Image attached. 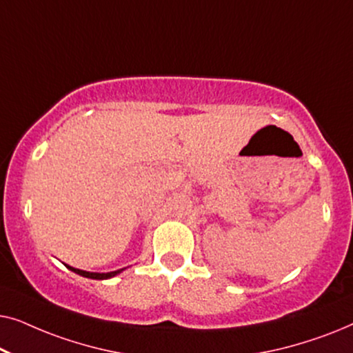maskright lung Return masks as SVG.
<instances>
[{
	"label": "right lung",
	"instance_id": "add662e5",
	"mask_svg": "<svg viewBox=\"0 0 353 353\" xmlns=\"http://www.w3.org/2000/svg\"><path fill=\"white\" fill-rule=\"evenodd\" d=\"M67 268L72 270V272L77 274H81V276L91 278V279H108V278H112V276H115V274H119L120 272H122V270H117V272H110V273H90V272H83V270L69 267V265H67Z\"/></svg>",
	"mask_w": 353,
	"mask_h": 353
}]
</instances>
